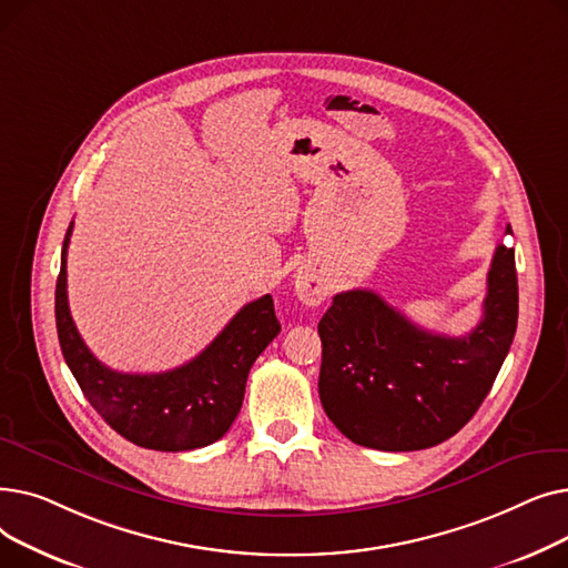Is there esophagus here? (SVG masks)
<instances>
[{"label": "esophagus", "mask_w": 568, "mask_h": 568, "mask_svg": "<svg viewBox=\"0 0 568 568\" xmlns=\"http://www.w3.org/2000/svg\"><path fill=\"white\" fill-rule=\"evenodd\" d=\"M294 290L306 306L322 304L326 300V294H329V285L324 283L322 276L311 272V268H302V272L294 276Z\"/></svg>", "instance_id": "esophagus-1"}]
</instances>
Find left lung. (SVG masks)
<instances>
[{"label": "left lung", "instance_id": "left-lung-1", "mask_svg": "<svg viewBox=\"0 0 568 568\" xmlns=\"http://www.w3.org/2000/svg\"><path fill=\"white\" fill-rule=\"evenodd\" d=\"M516 324V253L504 244L493 255L484 317L460 338L422 329L373 290L341 292L317 324L322 407L347 439L368 449L442 444L488 396Z\"/></svg>", "mask_w": 568, "mask_h": 568}]
</instances>
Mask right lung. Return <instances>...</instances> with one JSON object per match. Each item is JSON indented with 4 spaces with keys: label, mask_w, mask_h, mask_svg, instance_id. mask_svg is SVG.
I'll list each match as a JSON object with an SVG mask.
<instances>
[{
    "label": "right lung",
    "mask_w": 568,
    "mask_h": 568,
    "mask_svg": "<svg viewBox=\"0 0 568 568\" xmlns=\"http://www.w3.org/2000/svg\"><path fill=\"white\" fill-rule=\"evenodd\" d=\"M67 230L54 290L57 336L84 398L129 442L154 452H191L221 439L244 403L251 366L281 322L272 294L246 304L195 359L165 373L133 375L103 366L80 338L67 296Z\"/></svg>",
    "instance_id": "obj_1"
}]
</instances>
